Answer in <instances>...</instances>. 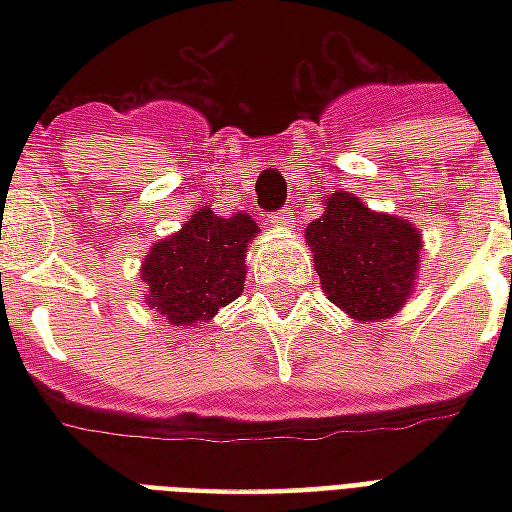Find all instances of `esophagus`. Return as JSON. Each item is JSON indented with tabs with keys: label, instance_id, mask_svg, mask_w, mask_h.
<instances>
[{
	"label": "esophagus",
	"instance_id": "esophagus-1",
	"mask_svg": "<svg viewBox=\"0 0 512 512\" xmlns=\"http://www.w3.org/2000/svg\"><path fill=\"white\" fill-rule=\"evenodd\" d=\"M268 219H271V224H274V227H279V230H288L290 222H293V211H290V208H282V211L271 213Z\"/></svg>",
	"mask_w": 512,
	"mask_h": 512
}]
</instances>
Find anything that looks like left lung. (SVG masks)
Here are the masks:
<instances>
[{
    "label": "left lung",
    "instance_id": "1",
    "mask_svg": "<svg viewBox=\"0 0 512 512\" xmlns=\"http://www.w3.org/2000/svg\"><path fill=\"white\" fill-rule=\"evenodd\" d=\"M307 244L329 301L356 321H381L411 293L422 238L406 219L373 213L354 194L337 191L307 227Z\"/></svg>",
    "mask_w": 512,
    "mask_h": 512
}]
</instances>
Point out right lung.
<instances>
[{
    "label": "right lung",
    "instance_id": "obj_1",
    "mask_svg": "<svg viewBox=\"0 0 512 512\" xmlns=\"http://www.w3.org/2000/svg\"><path fill=\"white\" fill-rule=\"evenodd\" d=\"M257 224L246 213L233 219L197 208L183 230L150 249L142 263L147 304L175 326L211 321L219 307L241 296L246 244Z\"/></svg>",
    "mask_w": 512,
    "mask_h": 512
}]
</instances>
